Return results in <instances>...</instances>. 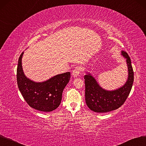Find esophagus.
<instances>
[{
	"instance_id": "1",
	"label": "esophagus",
	"mask_w": 146,
	"mask_h": 146,
	"mask_svg": "<svg viewBox=\"0 0 146 146\" xmlns=\"http://www.w3.org/2000/svg\"><path fill=\"white\" fill-rule=\"evenodd\" d=\"M81 68L80 66L75 67V68L73 70L72 73V75L74 77H77L78 76V75L81 72Z\"/></svg>"
}]
</instances>
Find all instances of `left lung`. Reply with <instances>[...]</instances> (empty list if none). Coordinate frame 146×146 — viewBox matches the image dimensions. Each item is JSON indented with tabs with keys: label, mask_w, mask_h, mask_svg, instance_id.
<instances>
[{
	"label": "left lung",
	"mask_w": 146,
	"mask_h": 146,
	"mask_svg": "<svg viewBox=\"0 0 146 146\" xmlns=\"http://www.w3.org/2000/svg\"><path fill=\"white\" fill-rule=\"evenodd\" d=\"M126 59L128 77L125 84L114 90H106L99 85L90 73L84 75L85 100L87 107L96 113H106L120 107L124 104L131 90L133 82V71L129 56L121 51Z\"/></svg>",
	"instance_id": "left-lung-1"
}]
</instances>
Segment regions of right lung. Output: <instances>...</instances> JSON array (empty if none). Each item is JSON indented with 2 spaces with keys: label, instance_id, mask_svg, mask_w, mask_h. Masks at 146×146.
<instances>
[{
  "label": "right lung",
  "instance_id": "obj_1",
  "mask_svg": "<svg viewBox=\"0 0 146 146\" xmlns=\"http://www.w3.org/2000/svg\"><path fill=\"white\" fill-rule=\"evenodd\" d=\"M21 54L17 69L19 89L25 100L32 108L44 112L56 110L62 101L63 89L71 78L69 72L55 75L41 83H36L27 78L23 72Z\"/></svg>",
  "mask_w": 146,
  "mask_h": 146
}]
</instances>
